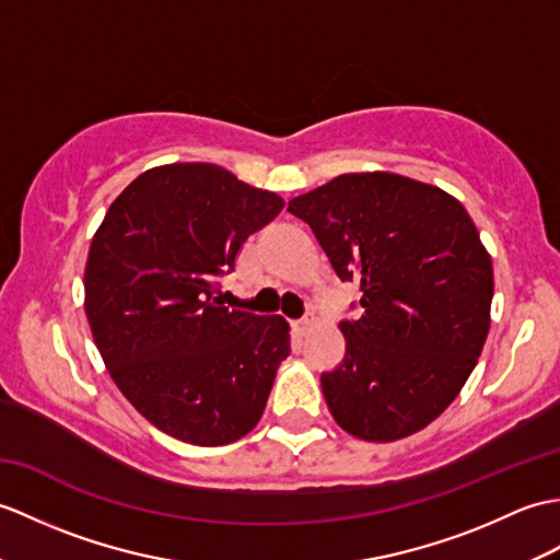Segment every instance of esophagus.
Listing matches in <instances>:
<instances>
[{
    "instance_id": "1",
    "label": "esophagus",
    "mask_w": 560,
    "mask_h": 560,
    "mask_svg": "<svg viewBox=\"0 0 560 560\" xmlns=\"http://www.w3.org/2000/svg\"><path fill=\"white\" fill-rule=\"evenodd\" d=\"M293 327H295V331L298 334H307L312 327H315V315H307L305 319H301V322H295L293 324Z\"/></svg>"
}]
</instances>
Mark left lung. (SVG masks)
<instances>
[{
  "instance_id": "8db88e82",
  "label": "left lung",
  "mask_w": 560,
  "mask_h": 560,
  "mask_svg": "<svg viewBox=\"0 0 560 560\" xmlns=\"http://www.w3.org/2000/svg\"><path fill=\"white\" fill-rule=\"evenodd\" d=\"M341 281L360 283L362 315L341 322L346 358L322 374L341 429L406 439L444 412L482 353L491 257L460 200L392 172L341 174L289 202Z\"/></svg>"
}]
</instances>
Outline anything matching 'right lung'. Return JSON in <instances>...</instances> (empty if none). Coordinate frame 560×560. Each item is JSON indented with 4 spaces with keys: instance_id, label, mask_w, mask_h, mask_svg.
Instances as JSON below:
<instances>
[{
    "instance_id": "obj_1",
    "label": "right lung",
    "mask_w": 560,
    "mask_h": 560,
    "mask_svg": "<svg viewBox=\"0 0 560 560\" xmlns=\"http://www.w3.org/2000/svg\"><path fill=\"white\" fill-rule=\"evenodd\" d=\"M283 198L224 166H152L116 198L90 243L85 315L114 384L164 434L224 446L259 422L291 327L221 303L217 279Z\"/></svg>"
}]
</instances>
